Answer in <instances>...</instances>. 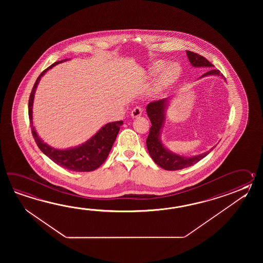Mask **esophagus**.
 I'll return each instance as SVG.
<instances>
[{"label":"esophagus","instance_id":"34e87169","mask_svg":"<svg viewBox=\"0 0 263 263\" xmlns=\"http://www.w3.org/2000/svg\"><path fill=\"white\" fill-rule=\"evenodd\" d=\"M142 112H143V109H142V107L136 106L134 107V109H133V111H132V118H139L140 116L142 115Z\"/></svg>","mask_w":263,"mask_h":263}]
</instances>
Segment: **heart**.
Listing matches in <instances>:
<instances>
[{"label":"heart","instance_id":"1","mask_svg":"<svg viewBox=\"0 0 263 263\" xmlns=\"http://www.w3.org/2000/svg\"><path fill=\"white\" fill-rule=\"evenodd\" d=\"M162 65L161 64H156L154 66H152L149 69V72L155 73L158 71V69L160 68ZM178 74V68L175 66H169V67H165L163 69L159 81H158V86L159 87H162L166 84H170L171 82H173L174 80L177 77Z\"/></svg>","mask_w":263,"mask_h":263}]
</instances>
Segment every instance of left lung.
Segmentation results:
<instances>
[{"instance_id": "8db88e82", "label": "left lung", "mask_w": 263, "mask_h": 263, "mask_svg": "<svg viewBox=\"0 0 263 263\" xmlns=\"http://www.w3.org/2000/svg\"><path fill=\"white\" fill-rule=\"evenodd\" d=\"M186 53L193 67H213L211 62L208 61L205 57L199 55L198 53L190 50H186ZM208 75H217L223 78V74L220 73V70L213 69V68L210 69L205 74H203L201 77L208 76ZM166 102H167V99H163L160 101H152L146 106V114L151 119V125H152L149 129V134L146 138V146L152 160L156 162L159 166L170 171L180 170L183 168L192 166L196 162H199L201 159L207 156L208 154L213 151V147L201 155L194 157L180 156L166 149L160 139L161 129H162V124L164 121V116H165L164 110L166 107Z\"/></svg>"}]
</instances>
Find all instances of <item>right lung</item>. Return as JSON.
Instances as JSON below:
<instances>
[{"mask_svg":"<svg viewBox=\"0 0 263 263\" xmlns=\"http://www.w3.org/2000/svg\"><path fill=\"white\" fill-rule=\"evenodd\" d=\"M65 61H67V59L55 62L52 65H50V67L42 71L34 83L29 98L28 106L29 119L31 124L32 134L40 151L58 165L75 172H90L100 167L101 164L105 162L107 157L112 149L116 138L118 136L120 126L123 124L122 120L104 125L93 137H91L84 144L73 148H68V149H56L47 145L37 135L33 126V116H32L33 110L32 109H33L34 93H35L36 86L40 83V79L45 73L47 72V70L54 67L57 64Z\"/></svg>","mask_w":263,"mask_h":263,"instance_id":"add662e5","label":"right lung"}]
</instances>
